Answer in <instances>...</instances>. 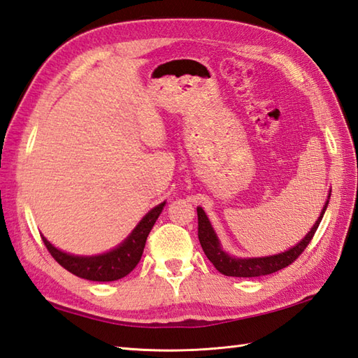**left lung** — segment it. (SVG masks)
Masks as SVG:
<instances>
[{"instance_id": "1", "label": "left lung", "mask_w": 358, "mask_h": 358, "mask_svg": "<svg viewBox=\"0 0 358 358\" xmlns=\"http://www.w3.org/2000/svg\"><path fill=\"white\" fill-rule=\"evenodd\" d=\"M329 196L326 200L323 210L320 217L315 222L306 237L303 238L300 243H296V246L285 250V252L277 254V255H269V257H255V258H237V257H231L229 254H226L222 245H220L217 234L214 231V227L210 226L209 218L204 214V210L201 208H196V215H199V240L200 245L204 250V254L210 260V263L215 266V269L218 272L224 273L227 277H262V275H269V273L277 272L280 269L286 268L291 263H294L296 258L301 255L303 250L308 248V245L313 240L314 234L317 231L318 224H320L322 218L324 215V210L328 208L329 203Z\"/></svg>"}]
</instances>
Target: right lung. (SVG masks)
<instances>
[{"instance_id":"right-lung-1","label":"right lung","mask_w":358,"mask_h":358,"mask_svg":"<svg viewBox=\"0 0 358 358\" xmlns=\"http://www.w3.org/2000/svg\"><path fill=\"white\" fill-rule=\"evenodd\" d=\"M166 203L158 204L152 210H149L143 217L141 222L136 224L132 234L121 243L115 249L109 250L106 254L81 257L63 252V250L52 246L50 243L43 237L45 248L50 255L63 266L64 269L72 272L73 275L80 278H86L90 281H115L126 277L129 272L141 260L144 245H146L148 235L154 227L157 218L162 214Z\"/></svg>"}]
</instances>
